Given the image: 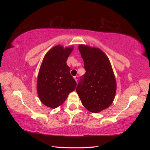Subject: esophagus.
I'll return each mask as SVG.
<instances>
[{
  "mask_svg": "<svg viewBox=\"0 0 150 150\" xmlns=\"http://www.w3.org/2000/svg\"><path fill=\"white\" fill-rule=\"evenodd\" d=\"M74 79H75V81H76V82H77V81H78V79H79V76H77V75L75 76V77H74Z\"/></svg>",
  "mask_w": 150,
  "mask_h": 150,
  "instance_id": "esophagus-1",
  "label": "esophagus"
}]
</instances>
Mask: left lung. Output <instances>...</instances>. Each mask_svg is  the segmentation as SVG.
Listing matches in <instances>:
<instances>
[{
	"label": "left lung",
	"mask_w": 150,
	"mask_h": 150,
	"mask_svg": "<svg viewBox=\"0 0 150 150\" xmlns=\"http://www.w3.org/2000/svg\"><path fill=\"white\" fill-rule=\"evenodd\" d=\"M84 60L85 74L76 88L82 104L92 113H98L112 104L116 93V81L108 57L97 47L79 46Z\"/></svg>",
	"instance_id": "1"
}]
</instances>
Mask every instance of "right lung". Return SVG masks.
Returning <instances> with one entry per match:
<instances>
[{"label":"right lung","instance_id":"obj_1","mask_svg":"<svg viewBox=\"0 0 150 150\" xmlns=\"http://www.w3.org/2000/svg\"><path fill=\"white\" fill-rule=\"evenodd\" d=\"M73 47L57 45L45 55L37 77V93L45 106L56 108L62 105L77 83L70 74L66 61Z\"/></svg>","mask_w":150,"mask_h":150}]
</instances>
